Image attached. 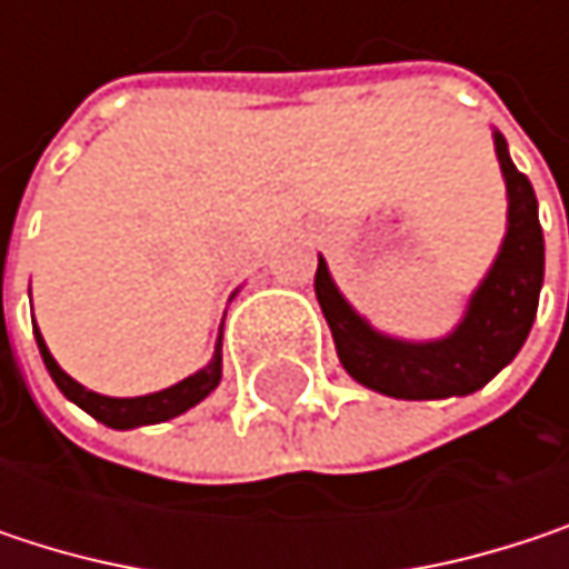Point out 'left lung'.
Returning <instances> with one entry per match:
<instances>
[{"label":"left lung","instance_id":"8db88e82","mask_svg":"<svg viewBox=\"0 0 569 569\" xmlns=\"http://www.w3.org/2000/svg\"><path fill=\"white\" fill-rule=\"evenodd\" d=\"M495 151L508 183V233L491 273L468 299L465 319L445 339L405 342L372 329L336 289L319 257L316 299L332 329L339 362L359 386L408 401L471 396L520 352L543 286V230L533 187L513 168L508 141L498 131Z\"/></svg>","mask_w":569,"mask_h":569}]
</instances>
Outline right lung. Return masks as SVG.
<instances>
[{
    "label": "right lung",
    "instance_id": "right-lung-1",
    "mask_svg": "<svg viewBox=\"0 0 569 569\" xmlns=\"http://www.w3.org/2000/svg\"><path fill=\"white\" fill-rule=\"evenodd\" d=\"M36 342H39L42 362H46L52 382L61 389V396L68 398V401H74L78 408H84V411H88L91 418H98L101 425L121 428V431H124V428H138V425H158V421L177 418V415H183L187 408H193L197 401H203V398L220 386V342H217V352H213V359H210L207 369L187 376L183 382H177V386L164 389V392H151V396L141 398H108L91 392V389H84V386H78V382L58 366L56 359H52V352H49L42 332H36Z\"/></svg>",
    "mask_w": 569,
    "mask_h": 569
}]
</instances>
